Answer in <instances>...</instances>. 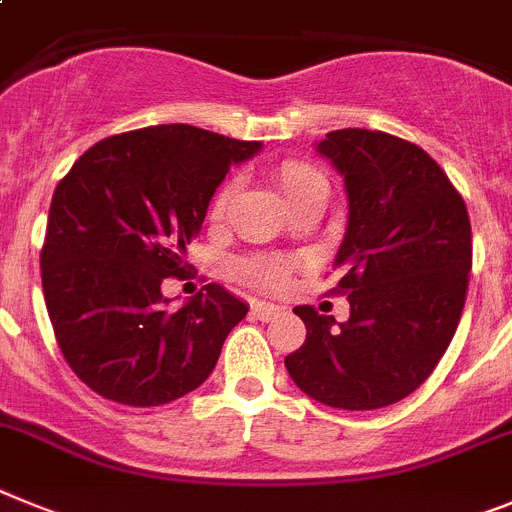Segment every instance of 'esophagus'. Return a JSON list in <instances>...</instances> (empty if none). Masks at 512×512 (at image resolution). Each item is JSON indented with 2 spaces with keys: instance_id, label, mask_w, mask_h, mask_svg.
<instances>
[{
  "instance_id": "obj_1",
  "label": "esophagus",
  "mask_w": 512,
  "mask_h": 512,
  "mask_svg": "<svg viewBox=\"0 0 512 512\" xmlns=\"http://www.w3.org/2000/svg\"><path fill=\"white\" fill-rule=\"evenodd\" d=\"M252 314H255L257 319H262V322H270V319H275L278 314H283V306L268 304V301H255V304H252Z\"/></svg>"
}]
</instances>
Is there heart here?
I'll use <instances>...</instances> for the list:
<instances>
[{"instance_id": "obj_1", "label": "heart", "mask_w": 512, "mask_h": 512, "mask_svg": "<svg viewBox=\"0 0 512 512\" xmlns=\"http://www.w3.org/2000/svg\"><path fill=\"white\" fill-rule=\"evenodd\" d=\"M275 182H278V188H281L283 198L288 203H293L296 198H304V195L314 193V190H327V180H324L322 172L317 167H311V164L299 162V159H286L283 164L275 167ZM231 195H234V185H224L221 193L216 195V203H213V213H224V208L229 206ZM244 275L250 278V281L260 283V286H281L286 281L288 268L286 262L281 260H250L244 265Z\"/></svg>"}]
</instances>
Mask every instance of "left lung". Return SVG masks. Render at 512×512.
Here are the masks:
<instances>
[{
  "label": "left lung",
  "instance_id": "obj_1",
  "mask_svg": "<svg viewBox=\"0 0 512 512\" xmlns=\"http://www.w3.org/2000/svg\"><path fill=\"white\" fill-rule=\"evenodd\" d=\"M317 151L348 193L335 268L350 319L296 306L306 340L286 368L327 407L379 410L412 394L451 345L469 286V213L446 172L410 141L342 128Z\"/></svg>",
  "mask_w": 512,
  "mask_h": 512
}]
</instances>
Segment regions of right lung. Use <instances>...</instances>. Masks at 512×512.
<instances>
[{"mask_svg":"<svg viewBox=\"0 0 512 512\" xmlns=\"http://www.w3.org/2000/svg\"><path fill=\"white\" fill-rule=\"evenodd\" d=\"M262 149L170 123L97 141L56 185L41 252L43 296L71 371L100 397L157 407L198 389L250 306L208 283L170 309L208 203L231 164Z\"/></svg>","mask_w":512,"mask_h":512,"instance_id":"obj_1","label":"right lung"}]
</instances>
